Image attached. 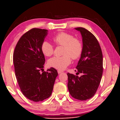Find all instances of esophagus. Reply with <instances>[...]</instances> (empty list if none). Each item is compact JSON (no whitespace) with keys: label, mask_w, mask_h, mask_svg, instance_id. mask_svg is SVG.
Wrapping results in <instances>:
<instances>
[{"label":"esophagus","mask_w":120,"mask_h":120,"mask_svg":"<svg viewBox=\"0 0 120 120\" xmlns=\"http://www.w3.org/2000/svg\"><path fill=\"white\" fill-rule=\"evenodd\" d=\"M63 71H60V70H58V71H57V73H58L59 74H60V73H63Z\"/></svg>","instance_id":"1"}]
</instances>
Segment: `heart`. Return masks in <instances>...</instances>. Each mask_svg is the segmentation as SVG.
Here are the masks:
<instances>
[{
  "mask_svg": "<svg viewBox=\"0 0 120 120\" xmlns=\"http://www.w3.org/2000/svg\"><path fill=\"white\" fill-rule=\"evenodd\" d=\"M53 41L57 45L64 46L62 56H53L48 61L49 67L56 69L63 70L71 63L73 59H78L82 53L83 46L79 39L74 38L71 34L61 32L53 38ZM42 51L46 56H51L53 53V47L50 43L45 41L41 46Z\"/></svg>",
  "mask_w": 120,
  "mask_h": 120,
  "instance_id": "heart-1",
  "label": "heart"
}]
</instances>
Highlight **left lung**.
Segmentation results:
<instances>
[{"label":"left lung","instance_id":"left-lung-1","mask_svg":"<svg viewBox=\"0 0 120 120\" xmlns=\"http://www.w3.org/2000/svg\"><path fill=\"white\" fill-rule=\"evenodd\" d=\"M81 33L83 49L77 65L76 75L68 73V88L72 97L79 100L91 98L98 90L103 74V54L96 37L83 27H76ZM81 73L82 75L78 76Z\"/></svg>","mask_w":120,"mask_h":120}]
</instances>
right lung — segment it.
<instances>
[{"mask_svg": "<svg viewBox=\"0 0 120 120\" xmlns=\"http://www.w3.org/2000/svg\"><path fill=\"white\" fill-rule=\"evenodd\" d=\"M47 34L46 29L30 30L21 37L13 53L15 75L21 91L27 99L36 102L51 96L58 75L53 68L40 72L45 62L41 46Z\"/></svg>", "mask_w": 120, "mask_h": 120, "instance_id": "add662e5", "label": "right lung"}]
</instances>
